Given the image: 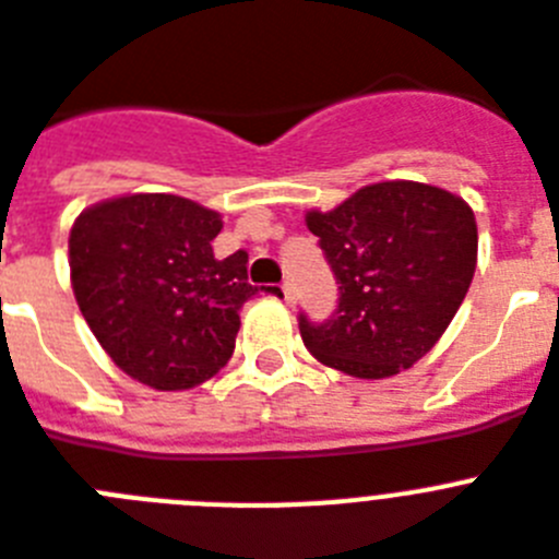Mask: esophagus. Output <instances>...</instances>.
Wrapping results in <instances>:
<instances>
[{"label": "esophagus", "instance_id": "1", "mask_svg": "<svg viewBox=\"0 0 559 559\" xmlns=\"http://www.w3.org/2000/svg\"><path fill=\"white\" fill-rule=\"evenodd\" d=\"M281 295H284V301H287V304H293V301H295L293 284H289V281H284V284H281Z\"/></svg>", "mask_w": 559, "mask_h": 559}]
</instances>
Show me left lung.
<instances>
[{"mask_svg":"<svg viewBox=\"0 0 559 559\" xmlns=\"http://www.w3.org/2000/svg\"><path fill=\"white\" fill-rule=\"evenodd\" d=\"M309 233L341 284L332 321L301 318L323 367L383 381L415 367L461 309L475 278V210L443 187L378 181L335 210H307Z\"/></svg>","mask_w":559,"mask_h":559,"instance_id":"1","label":"left lung"}]
</instances>
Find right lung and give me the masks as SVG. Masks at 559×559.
<instances>
[{
	"mask_svg": "<svg viewBox=\"0 0 559 559\" xmlns=\"http://www.w3.org/2000/svg\"><path fill=\"white\" fill-rule=\"evenodd\" d=\"M222 213L173 192H128L84 207L70 227V287L84 321L133 381L185 392L236 349L247 252L213 255Z\"/></svg>",
	"mask_w": 559,
	"mask_h": 559,
	"instance_id": "1",
	"label": "right lung"
}]
</instances>
